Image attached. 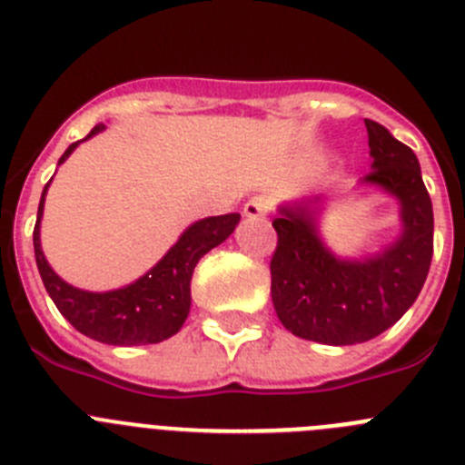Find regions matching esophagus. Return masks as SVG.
Returning a JSON list of instances; mask_svg holds the SVG:
<instances>
[{
	"label": "esophagus",
	"mask_w": 465,
	"mask_h": 465,
	"mask_svg": "<svg viewBox=\"0 0 465 465\" xmlns=\"http://www.w3.org/2000/svg\"><path fill=\"white\" fill-rule=\"evenodd\" d=\"M270 204L272 203H270L268 197H252V200L244 204V216L246 219H262V216L270 212Z\"/></svg>",
	"instance_id": "obj_1"
}]
</instances>
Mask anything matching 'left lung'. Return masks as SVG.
<instances>
[{"mask_svg": "<svg viewBox=\"0 0 465 465\" xmlns=\"http://www.w3.org/2000/svg\"><path fill=\"white\" fill-rule=\"evenodd\" d=\"M365 127L372 163L356 191L396 200V237L377 252L340 256L322 232L328 195L282 203L272 221L279 242L270 293L279 322L298 338L332 347L391 328L414 305L433 258V204L417 155L380 123Z\"/></svg>", "mask_w": 465, "mask_h": 465, "instance_id": "obj_1", "label": "left lung"}]
</instances>
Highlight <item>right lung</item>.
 <instances>
[{
    "label": "right lung",
    "mask_w": 465,
    "mask_h": 465,
    "mask_svg": "<svg viewBox=\"0 0 465 465\" xmlns=\"http://www.w3.org/2000/svg\"><path fill=\"white\" fill-rule=\"evenodd\" d=\"M102 130H106L104 123L94 125L88 137L81 142H88ZM81 142L72 143L63 153V158L57 160V165H63ZM51 182L41 193L39 212H36L35 256L41 282L46 286L60 314L90 340H97L102 344H116V347L155 344L182 331L188 312H191L193 270L204 253L212 252L213 246L223 244L235 232L240 213L207 216V219L191 223L149 272H143L142 277L125 283L121 289L85 291L64 282L48 265L44 249H41V219H44V203H46Z\"/></svg>",
    "instance_id": "obj_1"
}]
</instances>
